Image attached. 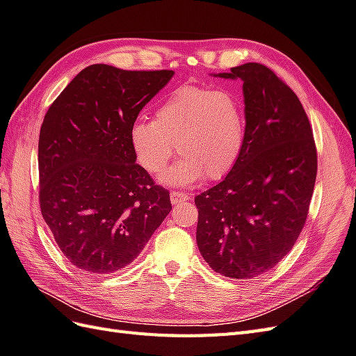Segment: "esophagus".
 Masks as SVG:
<instances>
[{
    "mask_svg": "<svg viewBox=\"0 0 356 356\" xmlns=\"http://www.w3.org/2000/svg\"><path fill=\"white\" fill-rule=\"evenodd\" d=\"M170 200H171L172 204H179L181 202H188L189 195L184 194V193H177V191H171V193H170Z\"/></svg>",
    "mask_w": 356,
    "mask_h": 356,
    "instance_id": "1",
    "label": "esophagus"
}]
</instances>
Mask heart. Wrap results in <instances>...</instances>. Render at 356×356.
Masks as SVG:
<instances>
[{
  "label": "heart",
  "mask_w": 356,
  "mask_h": 356,
  "mask_svg": "<svg viewBox=\"0 0 356 356\" xmlns=\"http://www.w3.org/2000/svg\"><path fill=\"white\" fill-rule=\"evenodd\" d=\"M247 120L241 99L229 90L185 86L172 91L154 113V120L131 127V144L141 165L159 175L175 153L181 158L165 176L167 184L191 185L221 179L239 161Z\"/></svg>",
  "instance_id": "b5f03b06"
}]
</instances>
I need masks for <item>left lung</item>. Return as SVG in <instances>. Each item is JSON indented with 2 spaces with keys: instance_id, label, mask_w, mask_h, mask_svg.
<instances>
[{
  "instance_id": "8db88e82",
  "label": "left lung",
  "mask_w": 356,
  "mask_h": 356,
  "mask_svg": "<svg viewBox=\"0 0 356 356\" xmlns=\"http://www.w3.org/2000/svg\"><path fill=\"white\" fill-rule=\"evenodd\" d=\"M215 76L242 79L247 136L233 170L195 197L197 245L215 272L248 280L277 266L302 232L317 152L302 104L269 67L247 63Z\"/></svg>"
}]
</instances>
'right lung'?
I'll return each instance as SVG.
<instances>
[{
    "mask_svg": "<svg viewBox=\"0 0 356 356\" xmlns=\"http://www.w3.org/2000/svg\"><path fill=\"white\" fill-rule=\"evenodd\" d=\"M172 75L88 66L43 118L42 215L61 252L86 273L129 265L171 211L168 191L135 163L131 127Z\"/></svg>",
    "mask_w": 356,
    "mask_h": 356,
    "instance_id": "right-lung-1",
    "label": "right lung"
}]
</instances>
